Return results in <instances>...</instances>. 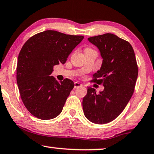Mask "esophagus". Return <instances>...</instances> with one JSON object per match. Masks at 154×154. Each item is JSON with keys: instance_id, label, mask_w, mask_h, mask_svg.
Wrapping results in <instances>:
<instances>
[{"instance_id": "34e87169", "label": "esophagus", "mask_w": 154, "mask_h": 154, "mask_svg": "<svg viewBox=\"0 0 154 154\" xmlns=\"http://www.w3.org/2000/svg\"><path fill=\"white\" fill-rule=\"evenodd\" d=\"M82 86V84L79 83V82H75V86H74V88H78V87H80V86Z\"/></svg>"}]
</instances>
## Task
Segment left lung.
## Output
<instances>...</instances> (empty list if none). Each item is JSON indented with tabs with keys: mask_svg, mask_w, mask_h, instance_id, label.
<instances>
[{
	"mask_svg": "<svg viewBox=\"0 0 154 154\" xmlns=\"http://www.w3.org/2000/svg\"><path fill=\"white\" fill-rule=\"evenodd\" d=\"M88 40L98 47L103 58L101 68L92 82L103 84L104 90L97 94L95 88L88 87L82 106L88 120L104 124L115 119L128 103L135 90L138 68L131 45L116 35L105 33Z\"/></svg>",
	"mask_w": 154,
	"mask_h": 154,
	"instance_id": "8db88e82",
	"label": "left lung"
}]
</instances>
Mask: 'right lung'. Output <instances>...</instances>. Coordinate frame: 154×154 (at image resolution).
Returning a JSON list of instances; mask_svg holds the SVG:
<instances>
[{"mask_svg":"<svg viewBox=\"0 0 154 154\" xmlns=\"http://www.w3.org/2000/svg\"><path fill=\"white\" fill-rule=\"evenodd\" d=\"M83 39L49 30L23 45L17 60V82L22 102L34 116L52 119L62 112L74 82L69 79L59 82L50 75L54 66L64 64Z\"/></svg>","mask_w":154,"mask_h":154,"instance_id":"obj_1","label":"right lung"}]
</instances>
